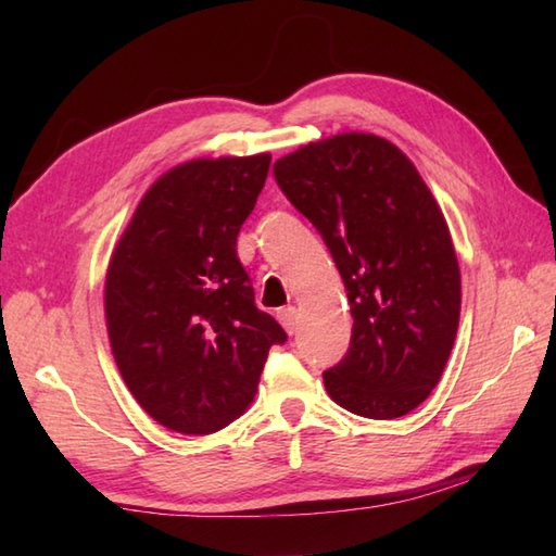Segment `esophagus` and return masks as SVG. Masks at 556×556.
Here are the masks:
<instances>
[{"instance_id": "obj_1", "label": "esophagus", "mask_w": 556, "mask_h": 556, "mask_svg": "<svg viewBox=\"0 0 556 556\" xmlns=\"http://www.w3.org/2000/svg\"><path fill=\"white\" fill-rule=\"evenodd\" d=\"M277 317H279V323L285 325V329H287L289 334H296L299 313H296V308H293V305H289V308H281V311L277 313Z\"/></svg>"}]
</instances>
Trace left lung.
Returning a JSON list of instances; mask_svg holds the SVG:
<instances>
[{
    "label": "left lung",
    "instance_id": "8db88e82",
    "mask_svg": "<svg viewBox=\"0 0 556 556\" xmlns=\"http://www.w3.org/2000/svg\"><path fill=\"white\" fill-rule=\"evenodd\" d=\"M281 193L332 253L351 346L323 372L356 416L392 420L440 382L460 313V271L440 205L413 162L372 134H339L275 162Z\"/></svg>",
    "mask_w": 556,
    "mask_h": 556
}]
</instances>
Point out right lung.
<instances>
[{"instance_id": "obj_1", "label": "right lung", "mask_w": 556, "mask_h": 556, "mask_svg": "<svg viewBox=\"0 0 556 556\" xmlns=\"http://www.w3.org/2000/svg\"><path fill=\"white\" fill-rule=\"evenodd\" d=\"M269 160L205 157L162 174L112 253L104 315L116 368L174 432L227 428L255 399L269 346L287 341L236 255Z\"/></svg>"}]
</instances>
